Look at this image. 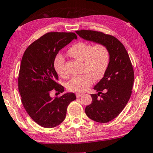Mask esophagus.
I'll return each mask as SVG.
<instances>
[{
	"label": "esophagus",
	"instance_id": "esophagus-1",
	"mask_svg": "<svg viewBox=\"0 0 153 153\" xmlns=\"http://www.w3.org/2000/svg\"><path fill=\"white\" fill-rule=\"evenodd\" d=\"M83 95V94H82V93H76V96L77 98H80V97H81Z\"/></svg>",
	"mask_w": 153,
	"mask_h": 153
}]
</instances>
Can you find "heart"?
Segmentation results:
<instances>
[{
    "label": "heart",
    "instance_id": "heart-1",
    "mask_svg": "<svg viewBox=\"0 0 153 153\" xmlns=\"http://www.w3.org/2000/svg\"><path fill=\"white\" fill-rule=\"evenodd\" d=\"M69 55L83 61V72H87L82 76H74L68 82V89L74 92H83L91 85L93 78L98 80L102 78L109 63V52L104 44H96L91 46L85 42L75 43L68 49ZM54 68L62 77H66L65 70V59L59 53L54 59Z\"/></svg>",
    "mask_w": 153,
    "mask_h": 153
}]
</instances>
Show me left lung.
I'll return each instance as SVG.
<instances>
[{
	"mask_svg": "<svg viewBox=\"0 0 153 153\" xmlns=\"http://www.w3.org/2000/svg\"><path fill=\"white\" fill-rule=\"evenodd\" d=\"M76 33L85 40L104 44L109 52L104 76L94 88L98 93L91 94L92 102L85 109L90 119L108 123L120 114L131 97L134 81L132 63L125 47L114 36L91 30Z\"/></svg>",
	"mask_w": 153,
	"mask_h": 153,
	"instance_id": "1",
	"label": "left lung"
}]
</instances>
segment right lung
Segmentation results:
<instances>
[{"label":"right lung","instance_id":"obj_1","mask_svg":"<svg viewBox=\"0 0 153 153\" xmlns=\"http://www.w3.org/2000/svg\"><path fill=\"white\" fill-rule=\"evenodd\" d=\"M76 38L74 33H47L30 44L22 56L18 75L21 101L29 116L42 127L53 128L62 123L68 105L76 98L74 93L51 96L53 90L61 93L64 91L56 82L55 56Z\"/></svg>","mask_w":153,"mask_h":153}]
</instances>
